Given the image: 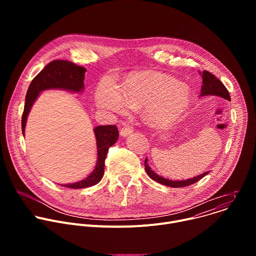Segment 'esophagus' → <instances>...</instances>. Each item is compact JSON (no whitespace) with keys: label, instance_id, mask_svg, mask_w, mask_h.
Instances as JSON below:
<instances>
[{"label":"esophagus","instance_id":"1","mask_svg":"<svg viewBox=\"0 0 256 256\" xmlns=\"http://www.w3.org/2000/svg\"><path fill=\"white\" fill-rule=\"evenodd\" d=\"M132 132H134V128L132 126H124L120 130V136H128Z\"/></svg>","mask_w":256,"mask_h":256}]
</instances>
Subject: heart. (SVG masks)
Segmentation results:
<instances>
[{
	"mask_svg": "<svg viewBox=\"0 0 256 256\" xmlns=\"http://www.w3.org/2000/svg\"><path fill=\"white\" fill-rule=\"evenodd\" d=\"M190 98V91L186 85L154 72H138L118 88L110 81H104L95 95L99 107L118 114L144 106V118L153 126L169 122L180 116Z\"/></svg>",
	"mask_w": 256,
	"mask_h": 256,
	"instance_id": "1",
	"label": "heart"
}]
</instances>
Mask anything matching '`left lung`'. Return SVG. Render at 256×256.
I'll use <instances>...</instances> for the list:
<instances>
[{
    "label": "left lung",
    "instance_id": "left-lung-1",
    "mask_svg": "<svg viewBox=\"0 0 256 256\" xmlns=\"http://www.w3.org/2000/svg\"><path fill=\"white\" fill-rule=\"evenodd\" d=\"M200 76L202 77V90H200V96H206V95H216V96H220L225 98L226 100H230V94L227 90V88L224 86V84L218 80V78H216L212 72H208V70H204L202 72H200ZM144 170L147 172V174L155 181L159 182L161 184H164L166 186L169 188H184V186H188L190 184H196L198 180H200L202 177H204L208 173H210L208 171L198 175L194 178H190V179H186V180H170L167 178H164L160 175H158L157 173H155L151 167L148 165V160L146 158L144 160Z\"/></svg>",
    "mask_w": 256,
    "mask_h": 256
}]
</instances>
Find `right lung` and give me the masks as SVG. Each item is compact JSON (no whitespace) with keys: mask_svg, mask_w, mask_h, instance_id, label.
Masks as SVG:
<instances>
[{"mask_svg":"<svg viewBox=\"0 0 256 256\" xmlns=\"http://www.w3.org/2000/svg\"><path fill=\"white\" fill-rule=\"evenodd\" d=\"M85 68L68 60H56L46 64L40 74L31 81L27 90L22 114V134H25L26 120L30 109L42 91L48 89H62L72 92H82L85 87ZM94 134L98 156L94 170L87 178L75 184H64L62 186L75 190L85 188L97 184L102 179L104 175V161L108 149L114 144L118 138V130L116 126H98L94 128Z\"/></svg>","mask_w":256,"mask_h":256,"instance_id":"1","label":"right lung"}]
</instances>
